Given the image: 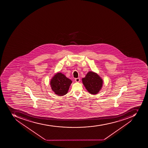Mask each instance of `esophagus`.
<instances>
[{"label":"esophagus","mask_w":148,"mask_h":148,"mask_svg":"<svg viewBox=\"0 0 148 148\" xmlns=\"http://www.w3.org/2000/svg\"><path fill=\"white\" fill-rule=\"evenodd\" d=\"M75 81L76 82H79V81H80V79L79 78H75Z\"/></svg>","instance_id":"34e87169"}]
</instances>
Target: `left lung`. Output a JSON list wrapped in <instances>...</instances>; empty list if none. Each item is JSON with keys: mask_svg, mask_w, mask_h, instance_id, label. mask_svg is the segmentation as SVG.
I'll list each match as a JSON object with an SVG mask.
<instances>
[{"mask_svg": "<svg viewBox=\"0 0 148 148\" xmlns=\"http://www.w3.org/2000/svg\"><path fill=\"white\" fill-rule=\"evenodd\" d=\"M82 80L86 88L91 94H97L101 89L103 79L95 73L90 71Z\"/></svg>", "mask_w": 148, "mask_h": 148, "instance_id": "8db88e82", "label": "left lung"}]
</instances>
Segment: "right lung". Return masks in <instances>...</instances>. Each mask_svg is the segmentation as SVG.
<instances>
[{"mask_svg":"<svg viewBox=\"0 0 148 148\" xmlns=\"http://www.w3.org/2000/svg\"><path fill=\"white\" fill-rule=\"evenodd\" d=\"M72 80L61 73H57L50 80L52 90L57 95L63 96L68 93Z\"/></svg>","mask_w":148,"mask_h":148,"instance_id":"obj_1","label":"right lung"}]
</instances>
